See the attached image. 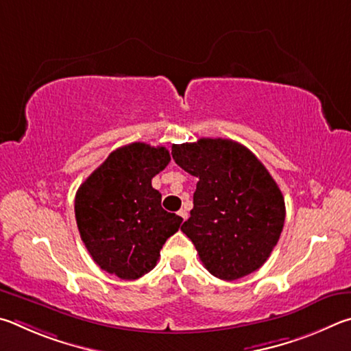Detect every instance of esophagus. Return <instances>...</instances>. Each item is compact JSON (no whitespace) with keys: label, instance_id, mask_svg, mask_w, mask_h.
<instances>
[{"label":"esophagus","instance_id":"34e87169","mask_svg":"<svg viewBox=\"0 0 351 351\" xmlns=\"http://www.w3.org/2000/svg\"><path fill=\"white\" fill-rule=\"evenodd\" d=\"M179 216H180L183 220H186V219H188V213H186V210H180V211H179Z\"/></svg>","mask_w":351,"mask_h":351}]
</instances>
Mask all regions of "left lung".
I'll use <instances>...</instances> for the list:
<instances>
[{
	"instance_id": "obj_1",
	"label": "left lung",
	"mask_w": 351,
	"mask_h": 351,
	"mask_svg": "<svg viewBox=\"0 0 351 351\" xmlns=\"http://www.w3.org/2000/svg\"><path fill=\"white\" fill-rule=\"evenodd\" d=\"M172 158L197 177L191 217L182 231L205 268L222 280L259 269L278 243L285 200L248 147L228 138L172 145Z\"/></svg>"
}]
</instances>
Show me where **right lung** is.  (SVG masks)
<instances>
[{
	"mask_svg": "<svg viewBox=\"0 0 351 351\" xmlns=\"http://www.w3.org/2000/svg\"><path fill=\"white\" fill-rule=\"evenodd\" d=\"M171 162L165 146H121L92 172L75 194V219L92 259L106 273L138 279L157 265L160 250L182 217L162 208L151 180Z\"/></svg>",
	"mask_w": 351,
	"mask_h": 351,
	"instance_id": "add662e5",
	"label": "right lung"
}]
</instances>
